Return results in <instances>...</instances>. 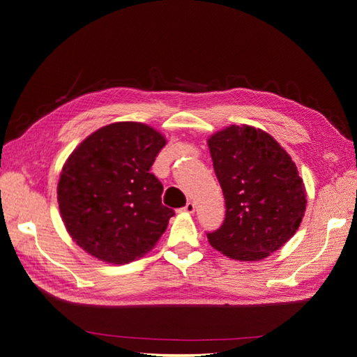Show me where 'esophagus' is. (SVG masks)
Masks as SVG:
<instances>
[{
    "label": "esophagus",
    "mask_w": 357,
    "mask_h": 357,
    "mask_svg": "<svg viewBox=\"0 0 357 357\" xmlns=\"http://www.w3.org/2000/svg\"><path fill=\"white\" fill-rule=\"evenodd\" d=\"M183 211H184V213H187V214H192L193 211H195V204H193L192 202H189V203H187L185 206L183 208Z\"/></svg>",
    "instance_id": "esophagus-1"
}]
</instances>
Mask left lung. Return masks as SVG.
<instances>
[{
	"label": "left lung",
	"instance_id": "1",
	"mask_svg": "<svg viewBox=\"0 0 357 357\" xmlns=\"http://www.w3.org/2000/svg\"><path fill=\"white\" fill-rule=\"evenodd\" d=\"M208 146L227 206L209 244L231 259H264L294 236L304 217L298 167L268 132L247 124L215 132Z\"/></svg>",
	"mask_w": 357,
	"mask_h": 357
}]
</instances>
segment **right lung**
<instances>
[{
    "mask_svg": "<svg viewBox=\"0 0 357 357\" xmlns=\"http://www.w3.org/2000/svg\"><path fill=\"white\" fill-rule=\"evenodd\" d=\"M167 144L154 128L121 121L93 132L72 151L58 183L59 214L77 245L110 264H128L153 249L173 209L149 173Z\"/></svg>",
    "mask_w": 357,
    "mask_h": 357,
    "instance_id": "right-lung-1",
    "label": "right lung"
}]
</instances>
